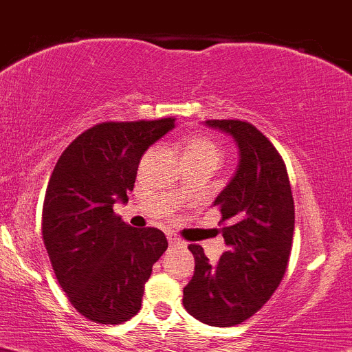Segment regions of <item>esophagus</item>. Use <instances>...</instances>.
<instances>
[{"mask_svg": "<svg viewBox=\"0 0 352 352\" xmlns=\"http://www.w3.org/2000/svg\"><path fill=\"white\" fill-rule=\"evenodd\" d=\"M168 241H169V244H171V245H179V244H183V242H181L177 237H175V235H168Z\"/></svg>", "mask_w": 352, "mask_h": 352, "instance_id": "1", "label": "esophagus"}]
</instances>
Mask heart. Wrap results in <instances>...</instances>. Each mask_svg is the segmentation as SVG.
<instances>
[{
    "instance_id": "heart-1",
    "label": "heart",
    "mask_w": 352,
    "mask_h": 352,
    "mask_svg": "<svg viewBox=\"0 0 352 352\" xmlns=\"http://www.w3.org/2000/svg\"><path fill=\"white\" fill-rule=\"evenodd\" d=\"M200 155H210V157L220 159V149L213 140L201 135H191L184 140V157H200Z\"/></svg>"
}]
</instances>
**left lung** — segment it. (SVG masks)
<instances>
[{
	"label": "left lung",
	"mask_w": 352,
	"mask_h": 352,
	"mask_svg": "<svg viewBox=\"0 0 352 352\" xmlns=\"http://www.w3.org/2000/svg\"><path fill=\"white\" fill-rule=\"evenodd\" d=\"M205 125L234 139L239 164L213 201L222 213L227 251L212 264L200 245H188L195 273L183 289V305L203 324L230 327L252 317L283 280L295 205L283 159L254 125L241 120Z\"/></svg>",
	"instance_id": "1"
}]
</instances>
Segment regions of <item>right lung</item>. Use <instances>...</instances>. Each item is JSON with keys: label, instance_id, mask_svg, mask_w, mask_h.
Here are the masks:
<instances>
[{"label": "right lung", "instance_id": "right-lung-1", "mask_svg": "<svg viewBox=\"0 0 352 352\" xmlns=\"http://www.w3.org/2000/svg\"><path fill=\"white\" fill-rule=\"evenodd\" d=\"M173 129L175 118L98 123L69 144L47 184L43 244L69 302L96 324L137 315L168 249L161 230L126 226L113 205L129 201L144 152Z\"/></svg>", "mask_w": 352, "mask_h": 352}]
</instances>
